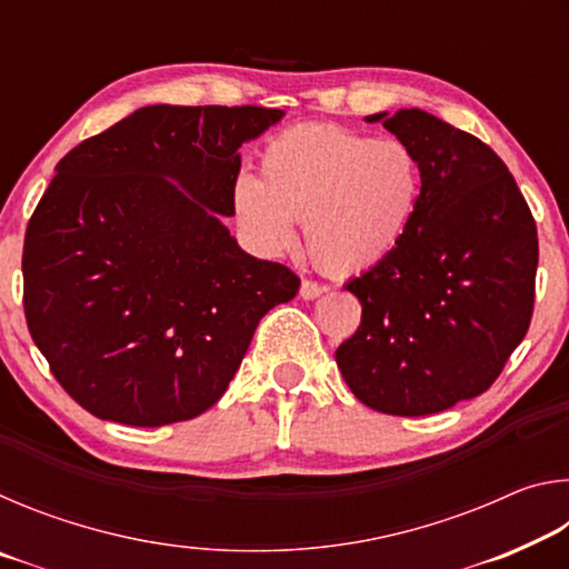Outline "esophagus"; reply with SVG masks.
<instances>
[{"instance_id":"obj_1","label":"esophagus","mask_w":569,"mask_h":569,"mask_svg":"<svg viewBox=\"0 0 569 569\" xmlns=\"http://www.w3.org/2000/svg\"><path fill=\"white\" fill-rule=\"evenodd\" d=\"M321 293H323V286H319L316 281L301 283V298H306V301H313V298H319Z\"/></svg>"}]
</instances>
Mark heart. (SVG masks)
Listing matches in <instances>:
<instances>
[{"mask_svg":"<svg viewBox=\"0 0 569 569\" xmlns=\"http://www.w3.org/2000/svg\"><path fill=\"white\" fill-rule=\"evenodd\" d=\"M261 180L240 176L233 213L261 253L293 248L303 223L316 266L349 276L381 263L407 236L421 196V168L407 142L339 128L296 124L261 152Z\"/></svg>","mask_w":569,"mask_h":569,"instance_id":"heart-1","label":"heart"}]
</instances>
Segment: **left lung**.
<instances>
[{"label": "left lung", "mask_w": 569, "mask_h": 569, "mask_svg": "<svg viewBox=\"0 0 569 569\" xmlns=\"http://www.w3.org/2000/svg\"><path fill=\"white\" fill-rule=\"evenodd\" d=\"M413 150L421 196L407 236L346 283L361 326L336 349L353 397L427 417L492 387L535 306L537 228L497 152L419 108L369 114Z\"/></svg>", "instance_id": "obj_1"}]
</instances>
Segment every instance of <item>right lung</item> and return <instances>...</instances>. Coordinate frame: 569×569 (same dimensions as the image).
Listing matches in <instances>:
<instances>
[{
    "label": "right lung",
    "mask_w": 569,
    "mask_h": 569,
    "mask_svg": "<svg viewBox=\"0 0 569 569\" xmlns=\"http://www.w3.org/2000/svg\"><path fill=\"white\" fill-rule=\"evenodd\" d=\"M273 108L148 104L57 162L24 236V316L82 409L162 427L223 397L298 276L230 236L238 148Z\"/></svg>",
    "instance_id": "right-lung-1"
}]
</instances>
